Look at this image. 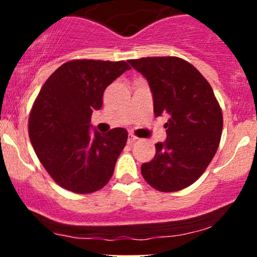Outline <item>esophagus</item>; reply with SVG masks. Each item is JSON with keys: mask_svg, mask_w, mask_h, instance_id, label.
I'll use <instances>...</instances> for the list:
<instances>
[{"mask_svg": "<svg viewBox=\"0 0 257 257\" xmlns=\"http://www.w3.org/2000/svg\"><path fill=\"white\" fill-rule=\"evenodd\" d=\"M137 141H138V138H137V137H134V136H132V134H131V136H129V138H128V144L129 145L134 144Z\"/></svg>", "mask_w": 257, "mask_h": 257, "instance_id": "esophagus-1", "label": "esophagus"}]
</instances>
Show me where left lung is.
Segmentation results:
<instances>
[{
    "mask_svg": "<svg viewBox=\"0 0 257 257\" xmlns=\"http://www.w3.org/2000/svg\"><path fill=\"white\" fill-rule=\"evenodd\" d=\"M149 83L154 114H168L165 142L142 165V175L159 191H179L201 177L214 158L222 132V113L211 85L178 57L128 61Z\"/></svg>",
    "mask_w": 257,
    "mask_h": 257,
    "instance_id": "1",
    "label": "left lung"
}]
</instances>
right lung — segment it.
I'll return each instance as SVG.
<instances>
[{"mask_svg":"<svg viewBox=\"0 0 257 257\" xmlns=\"http://www.w3.org/2000/svg\"><path fill=\"white\" fill-rule=\"evenodd\" d=\"M131 69L124 61L77 59L62 64L41 88L28 132L38 159L62 188L77 194L102 189L112 178L128 132L100 134L90 116L103 104L105 88Z\"/></svg>","mask_w":257,"mask_h":257,"instance_id":"1","label":"right lung"}]
</instances>
